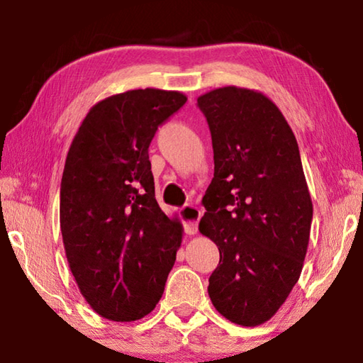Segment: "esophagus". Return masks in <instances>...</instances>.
I'll return each instance as SVG.
<instances>
[{"instance_id":"1","label":"esophagus","mask_w":363,"mask_h":363,"mask_svg":"<svg viewBox=\"0 0 363 363\" xmlns=\"http://www.w3.org/2000/svg\"><path fill=\"white\" fill-rule=\"evenodd\" d=\"M181 218L184 220V230L189 235H194L199 229V220L201 218V211L194 205H186L181 208Z\"/></svg>"}]
</instances>
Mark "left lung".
<instances>
[{
	"instance_id": "left-lung-1",
	"label": "left lung",
	"mask_w": 363,
	"mask_h": 363,
	"mask_svg": "<svg viewBox=\"0 0 363 363\" xmlns=\"http://www.w3.org/2000/svg\"><path fill=\"white\" fill-rule=\"evenodd\" d=\"M196 106L214 153L200 220L219 250L208 294L227 320L256 327L286 301L309 245L312 200L298 143L279 107L255 89H213Z\"/></svg>"
}]
</instances>
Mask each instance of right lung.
<instances>
[{
    "instance_id": "1",
    "label": "right lung",
    "mask_w": 363,
    "mask_h": 363,
    "mask_svg": "<svg viewBox=\"0 0 363 363\" xmlns=\"http://www.w3.org/2000/svg\"><path fill=\"white\" fill-rule=\"evenodd\" d=\"M187 97L133 89L89 110L67 153L60 230L70 270L104 318L131 322L162 298L182 225L155 200L149 145Z\"/></svg>"
}]
</instances>
